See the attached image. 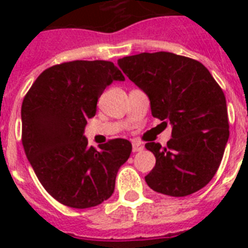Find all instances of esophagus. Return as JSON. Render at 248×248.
I'll list each match as a JSON object with an SVG mask.
<instances>
[{"label":"esophagus","mask_w":248,"mask_h":248,"mask_svg":"<svg viewBox=\"0 0 248 248\" xmlns=\"http://www.w3.org/2000/svg\"><path fill=\"white\" fill-rule=\"evenodd\" d=\"M144 149V145L139 141H132V152H141Z\"/></svg>","instance_id":"esophagus-1"}]
</instances>
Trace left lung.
<instances>
[{
  "instance_id": "obj_1",
  "label": "left lung",
  "mask_w": 248,
  "mask_h": 248,
  "mask_svg": "<svg viewBox=\"0 0 248 248\" xmlns=\"http://www.w3.org/2000/svg\"><path fill=\"white\" fill-rule=\"evenodd\" d=\"M118 67L151 100L152 114L172 126L167 147L145 144L155 166L145 176L155 192L196 193L211 181L229 139L227 100L203 64L172 52H141Z\"/></svg>"
}]
</instances>
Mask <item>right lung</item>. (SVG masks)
Wrapping results in <instances>:
<instances>
[{"label":"right lung","mask_w":248,"mask_h":248,"mask_svg":"<svg viewBox=\"0 0 248 248\" xmlns=\"http://www.w3.org/2000/svg\"><path fill=\"white\" fill-rule=\"evenodd\" d=\"M122 72L105 60H75L47 68L21 104V141L38 180L58 202L93 207L112 196L118 170L131 155L126 139L97 151L83 135L97 99Z\"/></svg>","instance_id":"right-lung-1"}]
</instances>
